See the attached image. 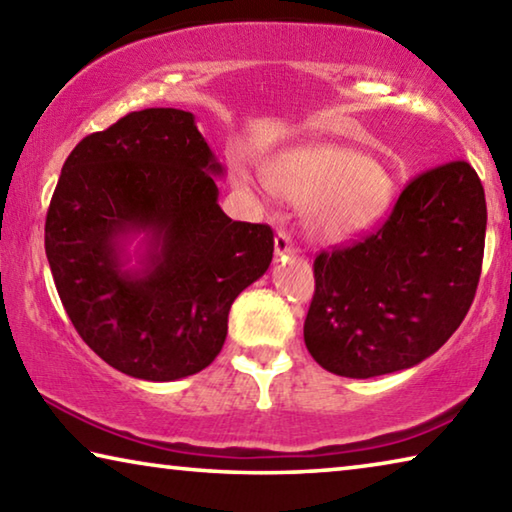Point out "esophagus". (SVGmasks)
<instances>
[{
	"mask_svg": "<svg viewBox=\"0 0 512 512\" xmlns=\"http://www.w3.org/2000/svg\"><path fill=\"white\" fill-rule=\"evenodd\" d=\"M296 253V248H293L291 244V237L287 235V232H277L275 235V255L277 257H287V255H293Z\"/></svg>",
	"mask_w": 512,
	"mask_h": 512,
	"instance_id": "esophagus-1",
	"label": "esophagus"
}]
</instances>
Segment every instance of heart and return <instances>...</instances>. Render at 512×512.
I'll use <instances>...</instances> for the list:
<instances>
[{
  "label": "heart",
  "mask_w": 512,
  "mask_h": 512,
  "mask_svg": "<svg viewBox=\"0 0 512 512\" xmlns=\"http://www.w3.org/2000/svg\"><path fill=\"white\" fill-rule=\"evenodd\" d=\"M280 194L307 205V225L320 239H348L384 219L395 198V180L368 155L332 144H302L271 164Z\"/></svg>",
  "instance_id": "1"
}]
</instances>
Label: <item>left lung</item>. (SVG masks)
<instances>
[{
  "mask_svg": "<svg viewBox=\"0 0 512 512\" xmlns=\"http://www.w3.org/2000/svg\"><path fill=\"white\" fill-rule=\"evenodd\" d=\"M483 185L447 162L411 180L388 221L314 262L305 345L318 366L368 379L418 366L470 309L485 246Z\"/></svg>",
  "mask_w": 512,
  "mask_h": 512,
  "instance_id": "left-lung-1",
  "label": "left lung"
}]
</instances>
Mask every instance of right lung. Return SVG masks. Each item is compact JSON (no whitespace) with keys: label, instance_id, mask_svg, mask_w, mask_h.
Wrapping results in <instances>:
<instances>
[{"label":"right lung","instance_id":"right-lung-1","mask_svg":"<svg viewBox=\"0 0 512 512\" xmlns=\"http://www.w3.org/2000/svg\"><path fill=\"white\" fill-rule=\"evenodd\" d=\"M223 173L176 108L131 112L63 164L45 223L51 275L81 339L128 377L210 366L232 302L271 266L273 230L221 210Z\"/></svg>","mask_w":512,"mask_h":512}]
</instances>
